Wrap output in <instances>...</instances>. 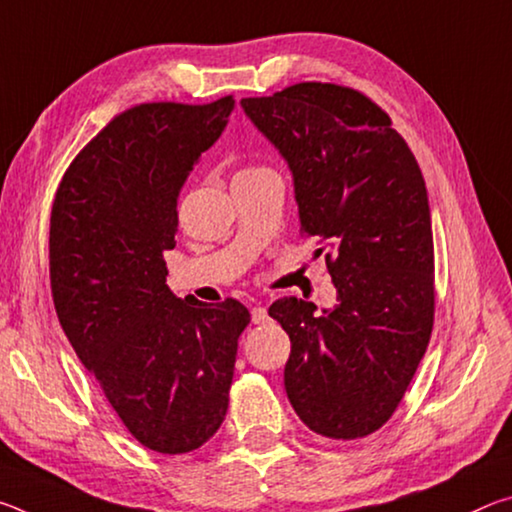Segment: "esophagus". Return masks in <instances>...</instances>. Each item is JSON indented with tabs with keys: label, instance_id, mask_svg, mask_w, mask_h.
I'll return each instance as SVG.
<instances>
[{
	"label": "esophagus",
	"instance_id": "34e87169",
	"mask_svg": "<svg viewBox=\"0 0 512 512\" xmlns=\"http://www.w3.org/2000/svg\"><path fill=\"white\" fill-rule=\"evenodd\" d=\"M250 314H253V323H255V325H264L266 320H268L266 307H253V311H250Z\"/></svg>",
	"mask_w": 512,
	"mask_h": 512
}]
</instances>
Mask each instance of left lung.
<instances>
[{
  "mask_svg": "<svg viewBox=\"0 0 512 512\" xmlns=\"http://www.w3.org/2000/svg\"><path fill=\"white\" fill-rule=\"evenodd\" d=\"M296 187L302 237L325 248L334 309L275 300L291 339L284 388L298 418L332 440L391 420L427 352L436 311L433 235L418 160L391 117L359 90L296 83L241 99Z\"/></svg>",
  "mask_w": 512,
  "mask_h": 512,
  "instance_id": "left-lung-1",
  "label": "left lung"
}]
</instances>
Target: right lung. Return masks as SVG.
<instances>
[{"label": "right lung", "instance_id": "add662e5", "mask_svg": "<svg viewBox=\"0 0 512 512\" xmlns=\"http://www.w3.org/2000/svg\"><path fill=\"white\" fill-rule=\"evenodd\" d=\"M235 99L140 103L112 117L69 164L51 207L49 277L65 336L137 443L205 445L225 420L250 311L167 287L178 194L219 140Z\"/></svg>", "mask_w": 512, "mask_h": 512}]
</instances>
